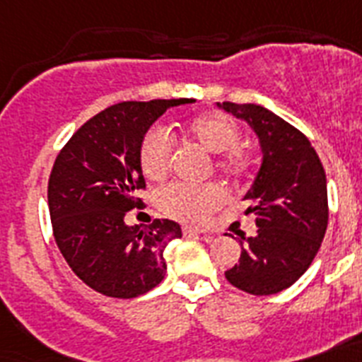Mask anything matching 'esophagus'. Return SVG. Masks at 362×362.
I'll return each instance as SVG.
<instances>
[{
    "mask_svg": "<svg viewBox=\"0 0 362 362\" xmlns=\"http://www.w3.org/2000/svg\"><path fill=\"white\" fill-rule=\"evenodd\" d=\"M182 230H184V234H206L208 232L204 227H195V225H186Z\"/></svg>",
    "mask_w": 362,
    "mask_h": 362,
    "instance_id": "esophagus-1",
    "label": "esophagus"
}]
</instances>
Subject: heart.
Wrapping results in <instances>:
<instances>
[{"label":"heart","instance_id":"obj_1","mask_svg":"<svg viewBox=\"0 0 362 362\" xmlns=\"http://www.w3.org/2000/svg\"><path fill=\"white\" fill-rule=\"evenodd\" d=\"M186 135L210 154H219L217 169L230 178H243L251 171V156L238 148L242 132L240 126L219 111L199 115L186 124ZM141 169L151 180H163L173 163V141L165 130L152 128L146 132L139 152ZM225 201V191L217 184H171L158 195V204L167 216L184 221H201L216 211Z\"/></svg>","mask_w":362,"mask_h":362}]
</instances>
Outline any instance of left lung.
Segmentation results:
<instances>
[{
    "mask_svg": "<svg viewBox=\"0 0 362 362\" xmlns=\"http://www.w3.org/2000/svg\"><path fill=\"white\" fill-rule=\"evenodd\" d=\"M257 134L262 163L245 199L257 216V234L242 236L228 283L252 296L292 286L313 264L327 230V180L318 154L298 128L257 104H217Z\"/></svg>",
    "mask_w": 362,
    "mask_h": 362,
    "instance_id": "obj_1",
    "label": "left lung"
}]
</instances>
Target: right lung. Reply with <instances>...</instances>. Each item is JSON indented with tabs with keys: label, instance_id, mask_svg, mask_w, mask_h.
<instances>
[{
	"label": "right lung",
	"instance_id": "right-lung-1",
	"mask_svg": "<svg viewBox=\"0 0 362 362\" xmlns=\"http://www.w3.org/2000/svg\"><path fill=\"white\" fill-rule=\"evenodd\" d=\"M193 98L120 102L85 122L59 152L48 182L57 247L72 272L110 298L143 296L163 281L167 243L182 238L171 219L148 227L124 221L145 187L139 152L156 120Z\"/></svg>",
	"mask_w": 362,
	"mask_h": 362
}]
</instances>
